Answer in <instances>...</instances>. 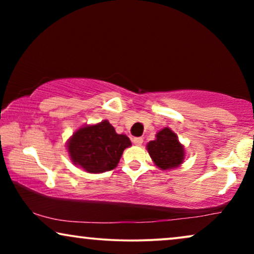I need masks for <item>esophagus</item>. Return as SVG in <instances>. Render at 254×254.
I'll return each instance as SVG.
<instances>
[{
  "label": "esophagus",
  "instance_id": "34e87169",
  "mask_svg": "<svg viewBox=\"0 0 254 254\" xmlns=\"http://www.w3.org/2000/svg\"><path fill=\"white\" fill-rule=\"evenodd\" d=\"M133 142H134L135 145H141L142 143H143V138H142V137H134Z\"/></svg>",
  "mask_w": 254,
  "mask_h": 254
}]
</instances>
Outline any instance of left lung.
<instances>
[{"label":"left lung","mask_w":254,"mask_h":254,"mask_svg":"<svg viewBox=\"0 0 254 254\" xmlns=\"http://www.w3.org/2000/svg\"><path fill=\"white\" fill-rule=\"evenodd\" d=\"M147 150L155 165L161 170L179 168L185 161V147L169 127L163 128L156 134L155 140L147 144Z\"/></svg>","instance_id":"obj_1"}]
</instances>
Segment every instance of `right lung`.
<instances>
[{
	"mask_svg": "<svg viewBox=\"0 0 254 254\" xmlns=\"http://www.w3.org/2000/svg\"><path fill=\"white\" fill-rule=\"evenodd\" d=\"M130 145L127 135L118 134L109 120H103L72 133L67 150L74 165L89 173H103L116 169L124 150Z\"/></svg>",
	"mask_w": 254,
	"mask_h": 254,
	"instance_id": "obj_1",
	"label": "right lung"
}]
</instances>
